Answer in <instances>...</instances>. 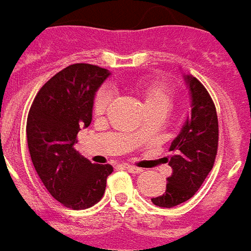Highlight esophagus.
Returning a JSON list of instances; mask_svg holds the SVG:
<instances>
[{
    "label": "esophagus",
    "mask_w": 251,
    "mask_h": 251,
    "mask_svg": "<svg viewBox=\"0 0 251 251\" xmlns=\"http://www.w3.org/2000/svg\"><path fill=\"white\" fill-rule=\"evenodd\" d=\"M125 168L131 172V174H141L144 169L138 168V167H133V165H129V164H125Z\"/></svg>",
    "instance_id": "34e87169"
}]
</instances>
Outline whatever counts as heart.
Instances as JSON below:
<instances>
[{"mask_svg": "<svg viewBox=\"0 0 251 251\" xmlns=\"http://www.w3.org/2000/svg\"><path fill=\"white\" fill-rule=\"evenodd\" d=\"M142 99H144V104H145L147 109H149V107H160V109L167 110V111L171 109L172 102H174L172 93L163 84H151V86H148L142 91ZM110 100H111V91L109 88H102L95 97V102H94L95 113H98V114L103 113L110 104ZM141 129H138V130L134 131V136H141Z\"/></svg>", "mask_w": 251, "mask_h": 251, "instance_id": "heart-1", "label": "heart"}]
</instances>
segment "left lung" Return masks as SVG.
<instances>
[{"label": "left lung", "mask_w": 251, "mask_h": 251, "mask_svg": "<svg viewBox=\"0 0 251 251\" xmlns=\"http://www.w3.org/2000/svg\"><path fill=\"white\" fill-rule=\"evenodd\" d=\"M183 79L188 88L191 113L169 148L174 154L167 158L172 168L167 189L152 198L153 204L164 208L176 207L194 196L214 167L218 149L215 104L196 77L183 74Z\"/></svg>", "instance_id": "8db88e82"}]
</instances>
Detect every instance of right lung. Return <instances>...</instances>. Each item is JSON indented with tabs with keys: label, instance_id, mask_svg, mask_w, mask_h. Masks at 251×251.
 I'll use <instances>...</instances> for the list:
<instances>
[{
	"label": "right lung",
	"instance_id": "1",
	"mask_svg": "<svg viewBox=\"0 0 251 251\" xmlns=\"http://www.w3.org/2000/svg\"><path fill=\"white\" fill-rule=\"evenodd\" d=\"M109 70L77 63L40 88L28 114L30 158L48 192L72 210L88 208L103 196L113 167L93 164L75 151L79 131L93 120L94 98Z\"/></svg>",
	"mask_w": 251,
	"mask_h": 251
}]
</instances>
